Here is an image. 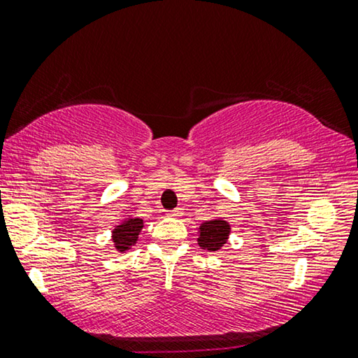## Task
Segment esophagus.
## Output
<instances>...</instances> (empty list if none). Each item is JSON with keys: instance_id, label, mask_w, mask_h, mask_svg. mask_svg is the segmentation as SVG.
<instances>
[{"instance_id": "1", "label": "esophagus", "mask_w": 358, "mask_h": 358, "mask_svg": "<svg viewBox=\"0 0 358 358\" xmlns=\"http://www.w3.org/2000/svg\"><path fill=\"white\" fill-rule=\"evenodd\" d=\"M166 215H168V217H171V218H179L180 215H182V210H180V208L171 210V212H168V213H166Z\"/></svg>"}]
</instances>
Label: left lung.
<instances>
[{
	"instance_id": "1",
	"label": "left lung",
	"mask_w": 358,
	"mask_h": 358,
	"mask_svg": "<svg viewBox=\"0 0 358 358\" xmlns=\"http://www.w3.org/2000/svg\"><path fill=\"white\" fill-rule=\"evenodd\" d=\"M199 246L208 251H218L222 249L229 236V224L224 220H212L205 222L199 228Z\"/></svg>"
}]
</instances>
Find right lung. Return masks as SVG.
Segmentation results:
<instances>
[{"label":"right lung","instance_id":"obj_1","mask_svg":"<svg viewBox=\"0 0 358 358\" xmlns=\"http://www.w3.org/2000/svg\"><path fill=\"white\" fill-rule=\"evenodd\" d=\"M141 228H143V220L131 217L127 218L119 227H115L114 231H112V243H114L117 251L124 252L134 246L136 239H138Z\"/></svg>","mask_w":358,"mask_h":358}]
</instances>
